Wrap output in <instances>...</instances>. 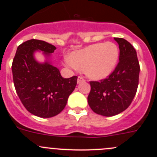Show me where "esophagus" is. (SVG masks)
Masks as SVG:
<instances>
[{
    "mask_svg": "<svg viewBox=\"0 0 157 157\" xmlns=\"http://www.w3.org/2000/svg\"><path fill=\"white\" fill-rule=\"evenodd\" d=\"M84 81L85 80L82 77H78V78H77V83H82V82H84Z\"/></svg>",
    "mask_w": 157,
    "mask_h": 157,
    "instance_id": "1",
    "label": "esophagus"
}]
</instances>
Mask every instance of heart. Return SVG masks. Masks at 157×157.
Segmentation results:
<instances>
[{
    "label": "heart",
    "instance_id": "heart-1",
    "mask_svg": "<svg viewBox=\"0 0 157 157\" xmlns=\"http://www.w3.org/2000/svg\"><path fill=\"white\" fill-rule=\"evenodd\" d=\"M118 59V45L107 42L74 51L64 58V64L68 68L83 71L90 79L99 80L108 77L115 71Z\"/></svg>",
    "mask_w": 157,
    "mask_h": 157
}]
</instances>
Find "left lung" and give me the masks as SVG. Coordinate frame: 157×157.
I'll use <instances>...</instances> for the list:
<instances>
[{"label":"left lung","mask_w":157,"mask_h":157,"mask_svg":"<svg viewBox=\"0 0 157 157\" xmlns=\"http://www.w3.org/2000/svg\"><path fill=\"white\" fill-rule=\"evenodd\" d=\"M119 45V62L115 71L100 82L91 81L88 104L98 115L110 117L125 110L138 86L140 65L137 52L130 42L114 38Z\"/></svg>","instance_id":"obj_1"}]
</instances>
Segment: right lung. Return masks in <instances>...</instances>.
<instances>
[{"instance_id":"right-lung-1","label":"right lung","mask_w":157,"mask_h":157,"mask_svg":"<svg viewBox=\"0 0 157 157\" xmlns=\"http://www.w3.org/2000/svg\"><path fill=\"white\" fill-rule=\"evenodd\" d=\"M56 47L45 41L30 39L17 48L12 64L13 83L25 108L40 118H51L65 107L77 85V77L64 78L51 62ZM43 52L46 58L39 63L34 53Z\"/></svg>"}]
</instances>
